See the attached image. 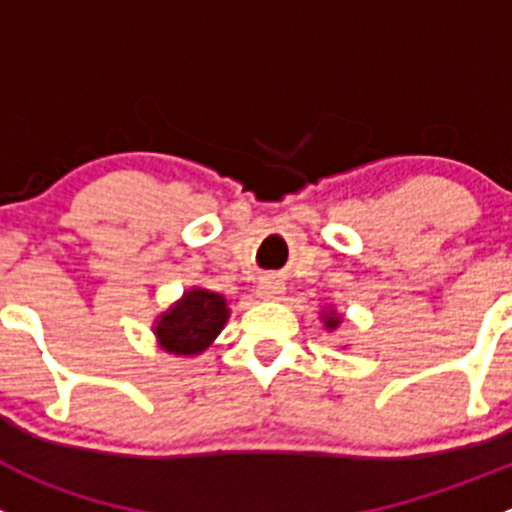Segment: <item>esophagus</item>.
<instances>
[{
    "label": "esophagus",
    "instance_id": "34e87169",
    "mask_svg": "<svg viewBox=\"0 0 512 512\" xmlns=\"http://www.w3.org/2000/svg\"><path fill=\"white\" fill-rule=\"evenodd\" d=\"M282 292H285V285H282L280 280H275V277H265V280L257 285V297H262V300H277Z\"/></svg>",
    "mask_w": 512,
    "mask_h": 512
}]
</instances>
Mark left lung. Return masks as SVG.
Wrapping results in <instances>:
<instances>
[{"label": "left lung", "mask_w": 512, "mask_h": 512, "mask_svg": "<svg viewBox=\"0 0 512 512\" xmlns=\"http://www.w3.org/2000/svg\"><path fill=\"white\" fill-rule=\"evenodd\" d=\"M320 320H322V325H325L327 332H335L337 327L342 325V315L335 310V307H325V310L320 312Z\"/></svg>", "instance_id": "1"}]
</instances>
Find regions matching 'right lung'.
I'll return each instance as SVG.
<instances>
[{
	"mask_svg": "<svg viewBox=\"0 0 512 512\" xmlns=\"http://www.w3.org/2000/svg\"><path fill=\"white\" fill-rule=\"evenodd\" d=\"M230 320V302L220 292L190 287L152 322L157 347L177 357L202 355Z\"/></svg>",
	"mask_w": 512,
	"mask_h": 512,
	"instance_id": "right-lung-1",
	"label": "right lung"
}]
</instances>
